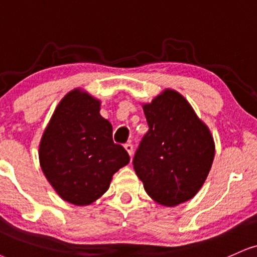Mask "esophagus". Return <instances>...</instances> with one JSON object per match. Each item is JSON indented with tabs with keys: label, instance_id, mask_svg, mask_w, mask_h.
I'll list each match as a JSON object with an SVG mask.
<instances>
[{
	"label": "esophagus",
	"instance_id": "obj_1",
	"mask_svg": "<svg viewBox=\"0 0 257 257\" xmlns=\"http://www.w3.org/2000/svg\"><path fill=\"white\" fill-rule=\"evenodd\" d=\"M125 149H126V151L128 153L130 156L132 157V155H134V145H132V143H130V142H128V143H126Z\"/></svg>",
	"mask_w": 257,
	"mask_h": 257
}]
</instances>
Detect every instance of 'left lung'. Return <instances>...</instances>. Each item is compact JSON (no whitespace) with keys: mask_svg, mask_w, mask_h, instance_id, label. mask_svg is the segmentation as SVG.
<instances>
[{"mask_svg":"<svg viewBox=\"0 0 257 257\" xmlns=\"http://www.w3.org/2000/svg\"><path fill=\"white\" fill-rule=\"evenodd\" d=\"M149 131L134 157V168L150 198L164 206L192 199L210 173L214 142L181 94L166 89L143 106Z\"/></svg>","mask_w":257,"mask_h":257,"instance_id":"left-lung-1","label":"left lung"}]
</instances>
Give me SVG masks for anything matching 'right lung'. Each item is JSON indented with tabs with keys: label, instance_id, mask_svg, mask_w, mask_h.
I'll use <instances>...</instances> for the list:
<instances>
[{
	"label": "right lung",
	"instance_id": "obj_1",
	"mask_svg": "<svg viewBox=\"0 0 257 257\" xmlns=\"http://www.w3.org/2000/svg\"><path fill=\"white\" fill-rule=\"evenodd\" d=\"M100 115V101L81 89L63 97L41 137L40 167L63 200L77 206L99 199L112 176L130 162Z\"/></svg>",
	"mask_w": 257,
	"mask_h": 257
}]
</instances>
